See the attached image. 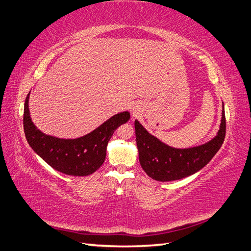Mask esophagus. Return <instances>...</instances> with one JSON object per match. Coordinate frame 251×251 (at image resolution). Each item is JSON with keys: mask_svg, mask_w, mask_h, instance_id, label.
I'll use <instances>...</instances> for the list:
<instances>
[{"mask_svg": "<svg viewBox=\"0 0 251 251\" xmlns=\"http://www.w3.org/2000/svg\"><path fill=\"white\" fill-rule=\"evenodd\" d=\"M131 111H132V114H133V116H134V117H136V116H137V114H138V111H137V107H136V106H133V107L131 108Z\"/></svg>", "mask_w": 251, "mask_h": 251, "instance_id": "esophagus-1", "label": "esophagus"}]
</instances>
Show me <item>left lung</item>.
<instances>
[{"mask_svg": "<svg viewBox=\"0 0 251 251\" xmlns=\"http://www.w3.org/2000/svg\"><path fill=\"white\" fill-rule=\"evenodd\" d=\"M135 135L140 163L149 177L158 181L181 179L203 169L220 149L226 137L225 109L222 110L218 135L201 146L188 149L172 148L150 135L137 120Z\"/></svg>", "mask_w": 251, "mask_h": 251, "instance_id": "obj_1", "label": "left lung"}]
</instances>
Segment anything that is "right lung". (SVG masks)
Returning a JSON list of instances; mask_svg holds the SVG:
<instances>
[{
	"label": "right lung",
	"mask_w": 251,
	"mask_h": 251,
	"mask_svg": "<svg viewBox=\"0 0 251 251\" xmlns=\"http://www.w3.org/2000/svg\"><path fill=\"white\" fill-rule=\"evenodd\" d=\"M29 94L25 98L24 129L32 149L55 171L72 176H88L100 169L106 157L107 144L115 130L130 119L127 111L111 117L89 134L63 140L46 135L36 129L29 113Z\"/></svg>",
	"instance_id": "1"
}]
</instances>
